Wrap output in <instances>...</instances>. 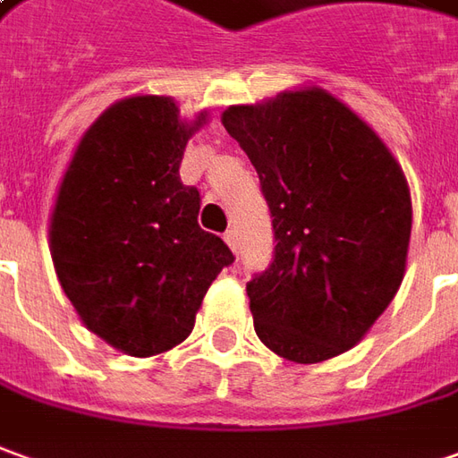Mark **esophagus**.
<instances>
[{
	"mask_svg": "<svg viewBox=\"0 0 458 458\" xmlns=\"http://www.w3.org/2000/svg\"><path fill=\"white\" fill-rule=\"evenodd\" d=\"M225 242L233 248V253H241V238H238V230L230 228L228 233H225Z\"/></svg>",
	"mask_w": 458,
	"mask_h": 458,
	"instance_id": "1",
	"label": "esophagus"
}]
</instances>
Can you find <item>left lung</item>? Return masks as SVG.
<instances>
[{"label": "left lung", "mask_w": 458, "mask_h": 458, "mask_svg": "<svg viewBox=\"0 0 458 458\" xmlns=\"http://www.w3.org/2000/svg\"><path fill=\"white\" fill-rule=\"evenodd\" d=\"M258 170L276 250L245 285L255 334L283 359L318 363L359 344L399 291L411 195L369 124L323 89L223 112Z\"/></svg>", "instance_id": "obj_1"}]
</instances>
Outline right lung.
Listing matches in <instances>:
<instances>
[{"mask_svg": "<svg viewBox=\"0 0 458 458\" xmlns=\"http://www.w3.org/2000/svg\"><path fill=\"white\" fill-rule=\"evenodd\" d=\"M170 98L117 102L80 140L52 213V260L85 326L130 356L185 341L217 273L235 260L198 225L200 192L182 185L190 135Z\"/></svg>", "mask_w": 458, "mask_h": 458, "instance_id": "right-lung-1", "label": "right lung"}]
</instances>
